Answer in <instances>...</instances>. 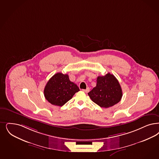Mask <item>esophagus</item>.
Returning <instances> with one entry per match:
<instances>
[{
  "mask_svg": "<svg viewBox=\"0 0 159 159\" xmlns=\"http://www.w3.org/2000/svg\"><path fill=\"white\" fill-rule=\"evenodd\" d=\"M89 90H90V89H89V88H87L86 89H83V92H84L85 93H88V92H89Z\"/></svg>",
  "mask_w": 159,
  "mask_h": 159,
  "instance_id": "obj_1",
  "label": "esophagus"
}]
</instances>
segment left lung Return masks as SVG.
I'll list each match as a JSON object with an SVG mask.
<instances>
[{
  "label": "left lung",
  "instance_id": "left-lung-1",
  "mask_svg": "<svg viewBox=\"0 0 159 159\" xmlns=\"http://www.w3.org/2000/svg\"><path fill=\"white\" fill-rule=\"evenodd\" d=\"M95 103L101 107L108 108L120 101L123 96L119 81L110 73L97 78L96 86L88 93Z\"/></svg>",
  "mask_w": 159,
  "mask_h": 159
}]
</instances>
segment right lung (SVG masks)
Returning <instances> with one entry per match:
<instances>
[{"mask_svg": "<svg viewBox=\"0 0 159 159\" xmlns=\"http://www.w3.org/2000/svg\"><path fill=\"white\" fill-rule=\"evenodd\" d=\"M79 90L76 84L69 80L68 75L57 73L47 83L44 89V95L51 104L62 106Z\"/></svg>", "mask_w": 159, "mask_h": 159, "instance_id": "right-lung-1", "label": "right lung"}]
</instances>
